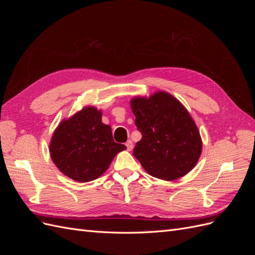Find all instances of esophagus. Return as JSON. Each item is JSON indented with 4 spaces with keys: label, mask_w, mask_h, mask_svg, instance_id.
<instances>
[{
    "label": "esophagus",
    "mask_w": 255,
    "mask_h": 255,
    "mask_svg": "<svg viewBox=\"0 0 255 255\" xmlns=\"http://www.w3.org/2000/svg\"><path fill=\"white\" fill-rule=\"evenodd\" d=\"M126 145H127V149H128V151H130V150L133 149V142H132V140H128L127 143H126Z\"/></svg>",
    "instance_id": "esophagus-1"
}]
</instances>
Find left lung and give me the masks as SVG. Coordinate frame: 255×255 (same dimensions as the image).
<instances>
[{
	"mask_svg": "<svg viewBox=\"0 0 255 255\" xmlns=\"http://www.w3.org/2000/svg\"><path fill=\"white\" fill-rule=\"evenodd\" d=\"M130 109L142 135L133 155L150 175L174 181L192 170L202 152L198 127L184 105L166 91L134 97Z\"/></svg>",
	"mask_w": 255,
	"mask_h": 255,
	"instance_id": "obj_1",
	"label": "left lung"
}]
</instances>
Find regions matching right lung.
I'll return each instance as SVG.
<instances>
[{"instance_id":"right-lung-1","label":"right lung","mask_w":255,"mask_h":255,"mask_svg":"<svg viewBox=\"0 0 255 255\" xmlns=\"http://www.w3.org/2000/svg\"><path fill=\"white\" fill-rule=\"evenodd\" d=\"M126 149L114 141L112 128L102 122V111L95 106L61 121L50 142V155L59 171L81 183L98 179Z\"/></svg>"}]
</instances>
